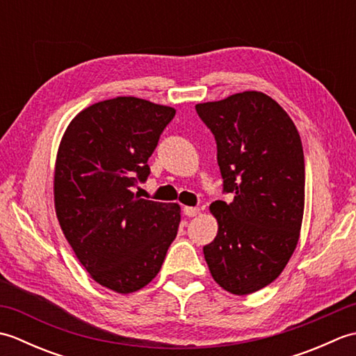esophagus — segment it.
<instances>
[{
	"label": "esophagus",
	"instance_id": "34e87169",
	"mask_svg": "<svg viewBox=\"0 0 356 356\" xmlns=\"http://www.w3.org/2000/svg\"><path fill=\"white\" fill-rule=\"evenodd\" d=\"M200 213L199 208H194V207H184V214L188 217H195Z\"/></svg>",
	"mask_w": 356,
	"mask_h": 356
}]
</instances>
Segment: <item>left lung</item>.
I'll use <instances>...</instances> for the list:
<instances>
[{
  "label": "left lung",
  "mask_w": 356,
  "mask_h": 356,
  "mask_svg": "<svg viewBox=\"0 0 356 356\" xmlns=\"http://www.w3.org/2000/svg\"><path fill=\"white\" fill-rule=\"evenodd\" d=\"M213 131L223 190L216 238L203 255L216 283L249 295L282 274L297 248L305 213V154L297 127L277 101L241 92L195 105Z\"/></svg>",
  "instance_id": "1"
}]
</instances>
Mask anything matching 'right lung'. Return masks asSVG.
Returning a JSON list of instances; mask_svg holds the SVG:
<instances>
[{"label": "right lung", "mask_w": 356, "mask_h": 356, "mask_svg": "<svg viewBox=\"0 0 356 356\" xmlns=\"http://www.w3.org/2000/svg\"><path fill=\"white\" fill-rule=\"evenodd\" d=\"M176 110L134 96L90 105L59 142L53 200L59 226L96 283L118 293L142 289L177 236L179 203L133 193L149 174L163 128Z\"/></svg>", "instance_id": "add662e5"}]
</instances>
